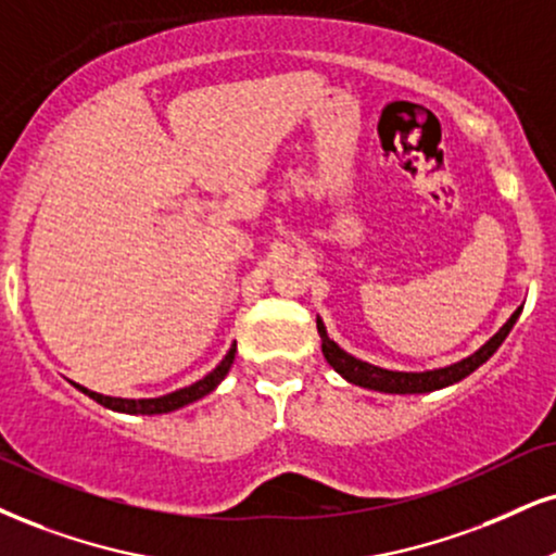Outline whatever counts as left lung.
<instances>
[{"label":"left lung","instance_id":"8db88e82","mask_svg":"<svg viewBox=\"0 0 556 556\" xmlns=\"http://www.w3.org/2000/svg\"><path fill=\"white\" fill-rule=\"evenodd\" d=\"M520 309H523V306H518V309L513 312V317L505 321L503 327H500V332L495 334V338H490L488 342H484V345L479 348L475 355L454 363V366L435 368V371H422V374L387 371V368L371 366V363L353 358V355H348L342 348H338V342H332L330 338H327L325 325H321L319 319H317V330L321 338V353H325L327 363H330V366L340 376H345L351 383H358V387H363V389H374V392H387V394H425V392H435V389L451 387V383L467 379L471 371H477V368L482 366V363L488 361L500 345H503V340L508 338V332L513 330V325H516Z\"/></svg>","mask_w":556,"mask_h":556}]
</instances>
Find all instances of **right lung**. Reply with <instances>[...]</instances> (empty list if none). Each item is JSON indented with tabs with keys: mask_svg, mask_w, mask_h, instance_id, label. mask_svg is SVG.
<instances>
[{
	"mask_svg": "<svg viewBox=\"0 0 556 556\" xmlns=\"http://www.w3.org/2000/svg\"><path fill=\"white\" fill-rule=\"evenodd\" d=\"M235 353H237V345H231V351L224 355V361L218 363V366L208 376H203L201 381L190 383V387H185V389H177V392H173V394L154 396V400H121V396H105V394H98V392H89V389L79 387V383H74V387H77L79 392H85L87 396H92V400L102 404V407L115 409V413H128V415L173 413V409H180V407H185V404L201 400V396L214 392L218 383H222L224 376L229 374L231 363H235Z\"/></svg>",
	"mask_w": 556,
	"mask_h": 556,
	"instance_id": "obj_1",
	"label": "right lung"
}]
</instances>
